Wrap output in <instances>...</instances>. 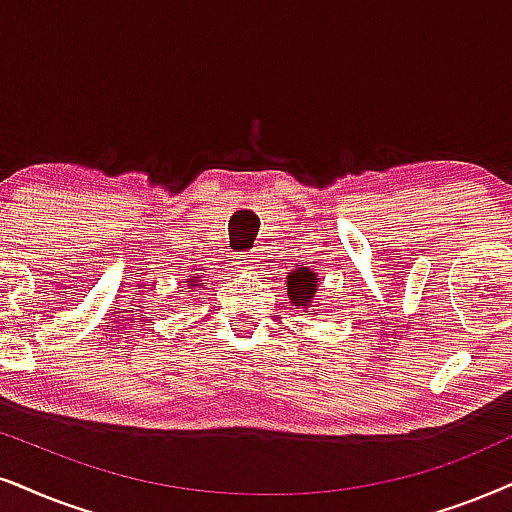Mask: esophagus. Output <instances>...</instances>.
<instances>
[{"label": "esophagus", "mask_w": 512, "mask_h": 512, "mask_svg": "<svg viewBox=\"0 0 512 512\" xmlns=\"http://www.w3.org/2000/svg\"><path fill=\"white\" fill-rule=\"evenodd\" d=\"M236 267L243 269V271H250V269H257V260L255 255H250V252H243V255L236 257Z\"/></svg>", "instance_id": "obj_1"}]
</instances>
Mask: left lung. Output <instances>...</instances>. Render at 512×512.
Instances as JSON below:
<instances>
[{"label": "left lung", "instance_id": "8db88e82", "mask_svg": "<svg viewBox=\"0 0 512 512\" xmlns=\"http://www.w3.org/2000/svg\"><path fill=\"white\" fill-rule=\"evenodd\" d=\"M286 288H288V297L293 302L295 309H314L316 314V293H319V276L316 271L309 267H302L297 264V269H293L286 278Z\"/></svg>", "mask_w": 512, "mask_h": 512}]
</instances>
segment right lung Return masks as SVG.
I'll use <instances>...</instances> for the list:
<instances>
[{
    "label": "right lung",
    "instance_id": "obj_1",
    "mask_svg": "<svg viewBox=\"0 0 512 512\" xmlns=\"http://www.w3.org/2000/svg\"><path fill=\"white\" fill-rule=\"evenodd\" d=\"M189 283H191V286H198V283H196V276L189 278Z\"/></svg>",
    "mask_w": 512,
    "mask_h": 512
}]
</instances>
